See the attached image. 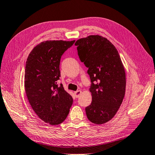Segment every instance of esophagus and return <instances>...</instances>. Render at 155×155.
<instances>
[{"mask_svg":"<svg viewBox=\"0 0 155 155\" xmlns=\"http://www.w3.org/2000/svg\"><path fill=\"white\" fill-rule=\"evenodd\" d=\"M81 91H75L74 93V96L76 98H78V97L80 96V95L81 94Z\"/></svg>","mask_w":155,"mask_h":155,"instance_id":"34e87169","label":"esophagus"}]
</instances>
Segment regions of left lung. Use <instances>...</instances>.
Wrapping results in <instances>:
<instances>
[{"mask_svg":"<svg viewBox=\"0 0 155 155\" xmlns=\"http://www.w3.org/2000/svg\"><path fill=\"white\" fill-rule=\"evenodd\" d=\"M75 45L91 82L92 102L85 108L88 120L96 124L107 122L125 95L126 73L120 56L107 39L98 35L78 39Z\"/></svg>","mask_w":155,"mask_h":155,"instance_id":"1","label":"left lung"}]
</instances>
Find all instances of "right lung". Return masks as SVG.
I'll list each match as a JSON object with an SVG mask.
<instances>
[{"label":"right lung","mask_w":155,"mask_h":155,"mask_svg":"<svg viewBox=\"0 0 155 155\" xmlns=\"http://www.w3.org/2000/svg\"><path fill=\"white\" fill-rule=\"evenodd\" d=\"M74 40H51L37 45L27 58L25 90L33 111L45 123L58 125L66 120L73 99L58 85L60 58Z\"/></svg>","instance_id":"obj_1"}]
</instances>
